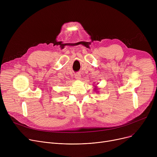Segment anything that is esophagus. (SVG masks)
I'll return each instance as SVG.
<instances>
[{"label":"esophagus","mask_w":157,"mask_h":157,"mask_svg":"<svg viewBox=\"0 0 157 157\" xmlns=\"http://www.w3.org/2000/svg\"><path fill=\"white\" fill-rule=\"evenodd\" d=\"M75 78H76V79H81V75H80V74H76V75H75Z\"/></svg>","instance_id":"obj_1"}]
</instances>
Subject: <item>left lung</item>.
<instances>
[{"mask_svg":"<svg viewBox=\"0 0 157 157\" xmlns=\"http://www.w3.org/2000/svg\"><path fill=\"white\" fill-rule=\"evenodd\" d=\"M95 90H96V88H95Z\"/></svg>","mask_w":157,"mask_h":157,"instance_id":"left-lung-1","label":"left lung"}]
</instances>
